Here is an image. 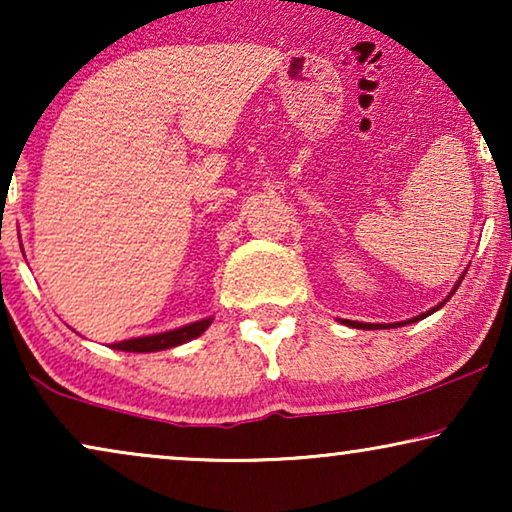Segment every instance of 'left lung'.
Returning a JSON list of instances; mask_svg holds the SVG:
<instances>
[{
  "label": "left lung",
  "mask_w": 512,
  "mask_h": 512,
  "mask_svg": "<svg viewBox=\"0 0 512 512\" xmlns=\"http://www.w3.org/2000/svg\"><path fill=\"white\" fill-rule=\"evenodd\" d=\"M466 275V272H464ZM464 275H461V279H464ZM461 279L457 284H454V289H452V293L459 289V284H461ZM452 293L450 296H447L443 303H438L436 307H433V310H429V312H424V314H419V317H415V319H408V321H396V324H363V321H349V319H342V324H347V326H352V328H370V331H373V328H396V326H405V324H412V321H419V319H424V317H429V314H433L436 310H440V307H443L447 300L452 298Z\"/></svg>",
  "instance_id": "obj_1"
}]
</instances>
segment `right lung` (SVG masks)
I'll use <instances>...</instances> for the list:
<instances>
[{"mask_svg": "<svg viewBox=\"0 0 512 512\" xmlns=\"http://www.w3.org/2000/svg\"><path fill=\"white\" fill-rule=\"evenodd\" d=\"M212 324V317L209 319H200L193 321V324L174 328V331H165V333H156V335H144V338H130L123 342H114L111 349H121V352H160V349H170L177 345H184V342L198 338L207 331V326Z\"/></svg>", "mask_w": 512, "mask_h": 512, "instance_id": "1", "label": "right lung"}]
</instances>
